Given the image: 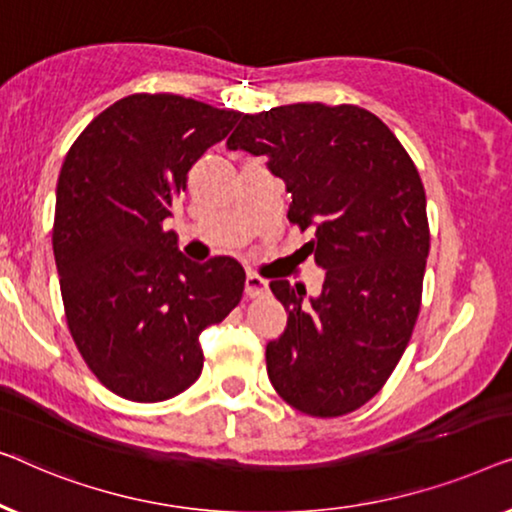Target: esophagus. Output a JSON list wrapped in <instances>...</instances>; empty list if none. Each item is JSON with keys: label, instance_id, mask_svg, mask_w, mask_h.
Wrapping results in <instances>:
<instances>
[{"label": "esophagus", "instance_id": "1", "mask_svg": "<svg viewBox=\"0 0 512 512\" xmlns=\"http://www.w3.org/2000/svg\"><path fill=\"white\" fill-rule=\"evenodd\" d=\"M269 290V283L262 276H257V273H248L246 276V294L248 297H262Z\"/></svg>", "mask_w": 512, "mask_h": 512}]
</instances>
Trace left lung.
I'll use <instances>...</instances> for the list:
<instances>
[{
	"label": "left lung",
	"mask_w": 512,
	"mask_h": 512,
	"mask_svg": "<svg viewBox=\"0 0 512 512\" xmlns=\"http://www.w3.org/2000/svg\"><path fill=\"white\" fill-rule=\"evenodd\" d=\"M229 150L264 155L292 194L287 220L313 229L325 269L306 287L271 280L287 327L266 345L280 397L313 417L352 413L376 397L406 350L429 255L427 197L413 160L378 115L352 104H290L241 115Z\"/></svg>",
	"instance_id": "1"
}]
</instances>
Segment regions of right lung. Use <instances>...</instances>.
I'll return each mask as SVG.
<instances>
[{
  "label": "right lung",
  "mask_w": 512,
  "mask_h": 512,
  "mask_svg": "<svg viewBox=\"0 0 512 512\" xmlns=\"http://www.w3.org/2000/svg\"><path fill=\"white\" fill-rule=\"evenodd\" d=\"M239 118L141 92L99 113L64 157L53 225L64 315L88 369L122 399L185 392L204 369L199 334L243 297L236 259L190 262L162 227L190 169Z\"/></svg>",
  "instance_id": "add662e5"
}]
</instances>
